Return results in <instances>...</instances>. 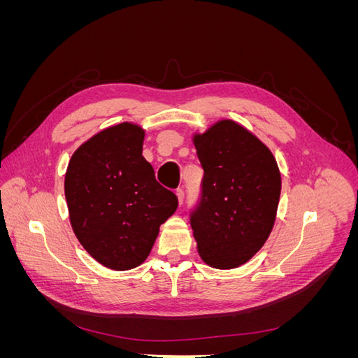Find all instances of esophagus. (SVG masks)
<instances>
[{
	"label": "esophagus",
	"mask_w": 358,
	"mask_h": 358,
	"mask_svg": "<svg viewBox=\"0 0 358 358\" xmlns=\"http://www.w3.org/2000/svg\"><path fill=\"white\" fill-rule=\"evenodd\" d=\"M176 196H178L179 204H182V203H183V199H185V191H183L182 188H178V189H176Z\"/></svg>",
	"instance_id": "esophagus-1"
}]
</instances>
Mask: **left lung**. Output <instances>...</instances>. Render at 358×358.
<instances>
[{"label": "left lung", "instance_id": "1", "mask_svg": "<svg viewBox=\"0 0 358 358\" xmlns=\"http://www.w3.org/2000/svg\"><path fill=\"white\" fill-rule=\"evenodd\" d=\"M192 140L204 170L201 197L191 213L197 251L210 267H239L263 248L275 225L280 196L276 159L231 119Z\"/></svg>", "mask_w": 358, "mask_h": 358}]
</instances>
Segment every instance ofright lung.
Wrapping results in <instances>:
<instances>
[{"instance_id":"add662e5","label":"right lung","mask_w":358,"mask_h":358,"mask_svg":"<svg viewBox=\"0 0 358 358\" xmlns=\"http://www.w3.org/2000/svg\"><path fill=\"white\" fill-rule=\"evenodd\" d=\"M143 138L131 122L103 129L76 149L64 180L76 237L112 270L142 264L178 209L175 192L159 185L142 155Z\"/></svg>"}]
</instances>
